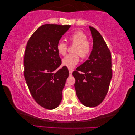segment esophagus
Masks as SVG:
<instances>
[{
    "label": "esophagus",
    "mask_w": 135,
    "mask_h": 135,
    "mask_svg": "<svg viewBox=\"0 0 135 135\" xmlns=\"http://www.w3.org/2000/svg\"><path fill=\"white\" fill-rule=\"evenodd\" d=\"M69 75L71 76V75H72L73 70L72 69H69Z\"/></svg>",
    "instance_id": "1"
}]
</instances>
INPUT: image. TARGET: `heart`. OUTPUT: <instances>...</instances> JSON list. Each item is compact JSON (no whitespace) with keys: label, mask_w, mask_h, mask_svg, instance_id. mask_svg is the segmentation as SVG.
Listing matches in <instances>:
<instances>
[{"label":"heart","mask_w":135,"mask_h":135,"mask_svg":"<svg viewBox=\"0 0 135 135\" xmlns=\"http://www.w3.org/2000/svg\"><path fill=\"white\" fill-rule=\"evenodd\" d=\"M68 40L71 45H75L73 48L74 54H69L62 59V65L69 69L73 68L78 64L80 56L85 59L89 56L92 50L91 43L87 40V37L84 32L81 31H76L71 34ZM66 43L59 42L56 46V50L60 55L64 56L68 51Z\"/></svg>","instance_id":"b5f03b06"}]
</instances>
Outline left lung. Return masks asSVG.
<instances>
[{
	"label": "left lung",
	"instance_id": "obj_1",
	"mask_svg": "<svg viewBox=\"0 0 135 135\" xmlns=\"http://www.w3.org/2000/svg\"><path fill=\"white\" fill-rule=\"evenodd\" d=\"M89 28L93 40L92 51L89 59L72 75L79 100L85 106L94 107L103 102L108 93L112 76L111 54L99 32L93 27Z\"/></svg>",
	"mask_w": 135,
	"mask_h": 135
}]
</instances>
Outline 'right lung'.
<instances>
[{"instance_id": "right-lung-1", "label": "right lung", "mask_w": 135, "mask_h": 135, "mask_svg": "<svg viewBox=\"0 0 135 135\" xmlns=\"http://www.w3.org/2000/svg\"><path fill=\"white\" fill-rule=\"evenodd\" d=\"M71 26L46 24L40 27L30 38L24 57V75L30 92L43 108L59 106L62 90L69 75L63 66L56 46Z\"/></svg>"}]
</instances>
